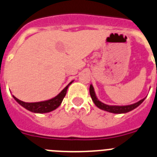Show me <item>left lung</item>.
<instances>
[{
  "instance_id": "8db88e82",
  "label": "left lung",
  "mask_w": 157,
  "mask_h": 157,
  "mask_svg": "<svg viewBox=\"0 0 157 157\" xmlns=\"http://www.w3.org/2000/svg\"><path fill=\"white\" fill-rule=\"evenodd\" d=\"M90 94L92 101H94V103L95 104V105L98 107V108H99L101 110L106 111V112H111V113H115V114L127 113V112H130V111L134 110V109H136L137 107L139 106V105L143 102L144 100L145 99V98H143V99L140 100L138 102H136V103L129 105H109L103 103V102H101V101L98 100V98H97V96H96L94 88V86H93L92 84H91L90 86Z\"/></svg>"
}]
</instances>
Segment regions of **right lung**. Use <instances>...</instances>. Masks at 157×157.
<instances>
[{
    "label": "right lung",
    "instance_id": "1",
    "mask_svg": "<svg viewBox=\"0 0 157 157\" xmlns=\"http://www.w3.org/2000/svg\"><path fill=\"white\" fill-rule=\"evenodd\" d=\"M74 81H71L68 85L61 92L59 93L58 95L56 97H54L53 98H51L49 100L44 101H39V102H24L18 98H16L15 96L12 95L13 98L17 101L19 105L23 106L24 109H27L28 111L31 112H34V113H47V112H50L52 111L55 110L61 105L63 99L64 98L65 95L67 94V90L69 86Z\"/></svg>",
    "mask_w": 157,
    "mask_h": 157
}]
</instances>
